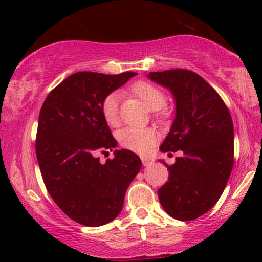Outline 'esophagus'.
Returning a JSON list of instances; mask_svg holds the SVG:
<instances>
[{
    "mask_svg": "<svg viewBox=\"0 0 262 262\" xmlns=\"http://www.w3.org/2000/svg\"><path fill=\"white\" fill-rule=\"evenodd\" d=\"M142 163H143V166L148 167V166H150V164L154 163V160L149 159V157H142Z\"/></svg>",
    "mask_w": 262,
    "mask_h": 262,
    "instance_id": "esophagus-1",
    "label": "esophagus"
}]
</instances>
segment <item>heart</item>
<instances>
[{
    "instance_id": "1",
    "label": "heart",
    "mask_w": 262,
    "mask_h": 262,
    "mask_svg": "<svg viewBox=\"0 0 262 262\" xmlns=\"http://www.w3.org/2000/svg\"><path fill=\"white\" fill-rule=\"evenodd\" d=\"M131 92L144 102V105L151 111H160V116H163L161 107L166 103V94L155 84L150 82L139 81L131 87ZM119 94L117 92L111 93L103 99L101 111L106 123L111 126H116L119 123ZM118 141L123 148L135 152H148L156 142L155 131L148 127L127 126L118 132Z\"/></svg>"
}]
</instances>
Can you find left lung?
I'll list each match as a JSON object with an SVG mask.
<instances>
[{
	"label": "left lung",
	"mask_w": 262,
	"mask_h": 262,
	"mask_svg": "<svg viewBox=\"0 0 262 262\" xmlns=\"http://www.w3.org/2000/svg\"><path fill=\"white\" fill-rule=\"evenodd\" d=\"M148 77L174 95L177 114L160 150H182L168 181L159 188L160 203L175 220L193 221L206 213L223 193L234 166V125L220 94L194 71L171 69Z\"/></svg>",
	"instance_id": "1"
}]
</instances>
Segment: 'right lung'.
<instances>
[{
	"label": "right lung",
	"instance_id": "add662e5",
	"mask_svg": "<svg viewBox=\"0 0 262 262\" xmlns=\"http://www.w3.org/2000/svg\"><path fill=\"white\" fill-rule=\"evenodd\" d=\"M135 75H70L49 93L39 113L35 154L46 189L68 217L85 227L107 224L120 213L142 167L130 150H114L105 163L98 157L117 146L102 116L103 99Z\"/></svg>",
	"mask_w": 262,
	"mask_h": 262
}]
</instances>
